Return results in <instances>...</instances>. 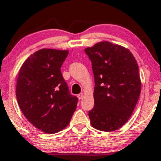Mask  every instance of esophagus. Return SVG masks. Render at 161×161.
Here are the masks:
<instances>
[{
  "instance_id": "1",
  "label": "esophagus",
  "mask_w": 161,
  "mask_h": 161,
  "mask_svg": "<svg viewBox=\"0 0 161 161\" xmlns=\"http://www.w3.org/2000/svg\"><path fill=\"white\" fill-rule=\"evenodd\" d=\"M83 96H84V94H83V93H80V94H78L77 95V97H78V99H81L83 98Z\"/></svg>"
}]
</instances>
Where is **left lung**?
Returning a JSON list of instances; mask_svg holds the SVG:
<instances>
[{"mask_svg": "<svg viewBox=\"0 0 161 161\" xmlns=\"http://www.w3.org/2000/svg\"><path fill=\"white\" fill-rule=\"evenodd\" d=\"M94 76V106L89 111L92 127L114 131L126 123L141 94L138 66L132 53L103 41L84 50Z\"/></svg>", "mask_w": 161, "mask_h": 161, "instance_id": "8db88e82", "label": "left lung"}]
</instances>
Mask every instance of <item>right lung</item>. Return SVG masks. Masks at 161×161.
Instances as JSON below:
<instances>
[{
    "instance_id": "1",
    "label": "right lung",
    "mask_w": 161,
    "mask_h": 161,
    "mask_svg": "<svg viewBox=\"0 0 161 161\" xmlns=\"http://www.w3.org/2000/svg\"><path fill=\"white\" fill-rule=\"evenodd\" d=\"M68 50L42 49L22 65L16 84L19 107L34 126L58 133L69 124L78 99L70 94L60 68Z\"/></svg>"
}]
</instances>
